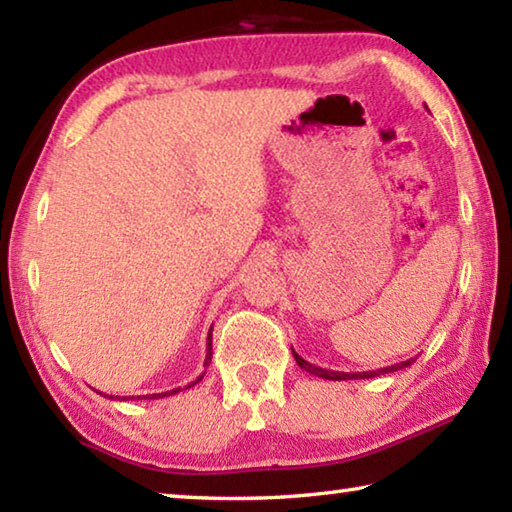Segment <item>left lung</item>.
I'll list each match as a JSON object with an SVG mask.
<instances>
[{"label":"left lung","mask_w":512,"mask_h":512,"mask_svg":"<svg viewBox=\"0 0 512 512\" xmlns=\"http://www.w3.org/2000/svg\"><path fill=\"white\" fill-rule=\"evenodd\" d=\"M293 350V348H291ZM293 359H296L298 366L302 370L311 372V375H316L320 379H332V381H348V379H370V377H379V375H386V372H395V370H402V368H409L415 359H406L400 363H393V366H386V368H379V370H370V372H336V370H325V368H318L314 363H309L300 357V354L293 350Z\"/></svg>","instance_id":"8db88e82"}]
</instances>
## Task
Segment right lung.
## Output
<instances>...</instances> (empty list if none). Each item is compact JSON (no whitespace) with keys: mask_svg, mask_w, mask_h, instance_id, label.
Instances as JSON below:
<instances>
[{"mask_svg":"<svg viewBox=\"0 0 512 512\" xmlns=\"http://www.w3.org/2000/svg\"><path fill=\"white\" fill-rule=\"evenodd\" d=\"M210 361H212V329H210V334H207V354H205V363H203V366H205V368L210 366ZM203 375H205V372H203ZM203 375L198 377L196 381H192V384H187L185 388H183V386H178V388H173V391H167V393H153V395H142V397H144V400H158V397L176 395V393H180V391H187V388H192L194 384H198V381L203 379ZM103 397H108V395H103ZM110 400H112V395H110ZM115 400H117V397H115ZM121 400H126V397H121ZM128 400H135V397H128ZM137 400H140V395H137Z\"/></svg>","mask_w":512,"mask_h":512,"instance_id":"1","label":"right lung"}]
</instances>
